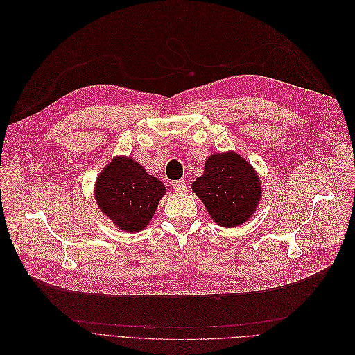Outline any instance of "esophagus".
Masks as SVG:
<instances>
[{"label": "esophagus", "instance_id": "34e87169", "mask_svg": "<svg viewBox=\"0 0 355 355\" xmlns=\"http://www.w3.org/2000/svg\"><path fill=\"white\" fill-rule=\"evenodd\" d=\"M186 189H187V184H186L184 180H176V182L173 183V190H175L176 193H184Z\"/></svg>", "mask_w": 355, "mask_h": 355}]
</instances>
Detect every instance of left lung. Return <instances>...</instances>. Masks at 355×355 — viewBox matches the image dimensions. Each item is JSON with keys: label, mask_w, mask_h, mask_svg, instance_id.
Listing matches in <instances>:
<instances>
[{"label": "left lung", "mask_w": 355, "mask_h": 355, "mask_svg": "<svg viewBox=\"0 0 355 355\" xmlns=\"http://www.w3.org/2000/svg\"><path fill=\"white\" fill-rule=\"evenodd\" d=\"M209 217L223 228L245 224L260 204L261 184L254 168L235 151L205 159L204 172L193 184Z\"/></svg>", "instance_id": "8db88e82"}]
</instances>
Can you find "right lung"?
<instances>
[{"label":"right lung","instance_id":"1","mask_svg":"<svg viewBox=\"0 0 355 355\" xmlns=\"http://www.w3.org/2000/svg\"><path fill=\"white\" fill-rule=\"evenodd\" d=\"M95 200L103 214L124 232H139L151 223L165 184L130 157H114L99 173Z\"/></svg>","mask_w":355,"mask_h":355}]
</instances>
